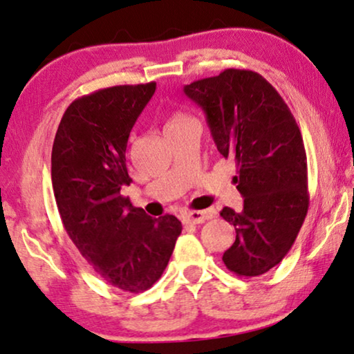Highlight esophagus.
Here are the masks:
<instances>
[{
    "label": "esophagus",
    "mask_w": 354,
    "mask_h": 354,
    "mask_svg": "<svg viewBox=\"0 0 354 354\" xmlns=\"http://www.w3.org/2000/svg\"><path fill=\"white\" fill-rule=\"evenodd\" d=\"M213 211L211 209H205V211H192V213H189L186 216H183V223L184 224H202L205 221H208L213 218Z\"/></svg>",
    "instance_id": "34e87169"
}]
</instances>
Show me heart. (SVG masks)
<instances>
[{"mask_svg": "<svg viewBox=\"0 0 354 354\" xmlns=\"http://www.w3.org/2000/svg\"><path fill=\"white\" fill-rule=\"evenodd\" d=\"M191 118H187V115H183V114H175V115H171L170 118V120H168V125H167V129L170 130V129H175V127H179V125H184V124H187V122H191Z\"/></svg>", "mask_w": 354, "mask_h": 354, "instance_id": "1", "label": "heart"}]
</instances>
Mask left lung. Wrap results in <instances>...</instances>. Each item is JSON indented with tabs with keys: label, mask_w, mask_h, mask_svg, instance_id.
Returning a JSON list of instances; mask_svg holds the SVG:
<instances>
[{
	"label": "left lung",
	"mask_w": 354,
	"mask_h": 354,
	"mask_svg": "<svg viewBox=\"0 0 354 354\" xmlns=\"http://www.w3.org/2000/svg\"><path fill=\"white\" fill-rule=\"evenodd\" d=\"M184 93L203 109L218 151L235 159L232 181L245 197L241 211H221L236 232L223 261L239 277L263 275L291 250L308 211L299 125L275 87L251 70L227 68Z\"/></svg>",
	"instance_id": "left-lung-1"
}]
</instances>
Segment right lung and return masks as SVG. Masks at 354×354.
Masks as SVG:
<instances>
[{
	"label": "right lung",
	"instance_id": "obj_1",
	"mask_svg": "<svg viewBox=\"0 0 354 354\" xmlns=\"http://www.w3.org/2000/svg\"><path fill=\"white\" fill-rule=\"evenodd\" d=\"M156 82L114 86L76 98L52 146V189L68 236L95 272L125 292L162 277L183 225L151 218L120 194L130 186L125 151Z\"/></svg>",
	"mask_w": 354,
	"mask_h": 354
}]
</instances>
